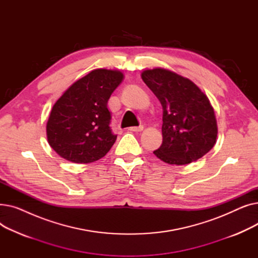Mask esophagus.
I'll list each match as a JSON object with an SVG mask.
<instances>
[{"label": "esophagus", "instance_id": "34e87169", "mask_svg": "<svg viewBox=\"0 0 258 258\" xmlns=\"http://www.w3.org/2000/svg\"><path fill=\"white\" fill-rule=\"evenodd\" d=\"M128 130L132 131V132L138 133V132H142L143 131V126H133V127H130Z\"/></svg>", "mask_w": 258, "mask_h": 258}]
</instances>
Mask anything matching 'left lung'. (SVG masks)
Listing matches in <instances>:
<instances>
[{"mask_svg": "<svg viewBox=\"0 0 258 258\" xmlns=\"http://www.w3.org/2000/svg\"><path fill=\"white\" fill-rule=\"evenodd\" d=\"M141 77L163 107V142L154 152L170 165H185L206 155L218 137V124L207 95L194 81L164 68Z\"/></svg>", "mask_w": 258, "mask_h": 258, "instance_id": "left-lung-1", "label": "left lung"}]
</instances>
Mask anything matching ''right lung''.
<instances>
[{"instance_id": "obj_1", "label": "right lung", "mask_w": 258, "mask_h": 258, "mask_svg": "<svg viewBox=\"0 0 258 258\" xmlns=\"http://www.w3.org/2000/svg\"><path fill=\"white\" fill-rule=\"evenodd\" d=\"M123 78L119 70L96 69L64 91L54 103L46 126L48 143L57 155L87 164L111 150L117 136L110 127L107 101Z\"/></svg>"}]
</instances>
